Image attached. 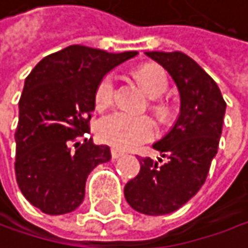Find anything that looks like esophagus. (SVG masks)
<instances>
[{"label":"esophagus","mask_w":248,"mask_h":248,"mask_svg":"<svg viewBox=\"0 0 248 248\" xmlns=\"http://www.w3.org/2000/svg\"><path fill=\"white\" fill-rule=\"evenodd\" d=\"M123 155H125V153H123V151H119V150H111V158L113 160H117V158H120V157H123Z\"/></svg>","instance_id":"esophagus-1"}]
</instances>
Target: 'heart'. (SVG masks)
<instances>
[{
    "label": "heart",
    "instance_id": "1",
    "mask_svg": "<svg viewBox=\"0 0 248 248\" xmlns=\"http://www.w3.org/2000/svg\"><path fill=\"white\" fill-rule=\"evenodd\" d=\"M138 78L153 98H158L167 91V77L160 66L147 65L141 68L138 71ZM114 93L116 78L113 74H107L101 78L95 88V106L98 108L110 106L114 100ZM155 110L160 116H166V108L163 106H157ZM95 134L104 144L120 150H131L154 138L155 123L148 116L134 114L125 110H114L98 120Z\"/></svg>",
    "mask_w": 248,
    "mask_h": 248
}]
</instances>
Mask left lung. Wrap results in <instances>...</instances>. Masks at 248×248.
I'll return each instance as SVG.
<instances>
[{
	"label": "left lung",
	"instance_id": "obj_1",
	"mask_svg": "<svg viewBox=\"0 0 248 248\" xmlns=\"http://www.w3.org/2000/svg\"><path fill=\"white\" fill-rule=\"evenodd\" d=\"M173 78L180 113L171 129L153 148L164 164L140 158L138 176L125 186L126 202L145 215H167L189 202L203 186L217 155L227 103L217 82L182 52H145ZM161 163V158H158Z\"/></svg>",
	"mask_w": 248,
	"mask_h": 248
}]
</instances>
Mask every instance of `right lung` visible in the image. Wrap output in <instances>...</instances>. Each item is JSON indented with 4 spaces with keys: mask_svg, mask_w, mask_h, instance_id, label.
<instances>
[{
    "mask_svg": "<svg viewBox=\"0 0 248 248\" xmlns=\"http://www.w3.org/2000/svg\"><path fill=\"white\" fill-rule=\"evenodd\" d=\"M137 55L72 45L45 56L26 78L18 101L14 167L21 193L42 212L75 211L84 201L88 174L110 161L107 145L82 137L90 132L98 82Z\"/></svg>",
    "mask_w": 248,
    "mask_h": 248,
    "instance_id": "add662e5",
    "label": "right lung"
}]
</instances>
